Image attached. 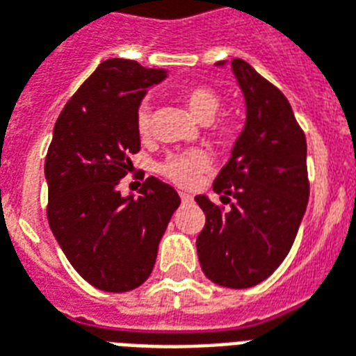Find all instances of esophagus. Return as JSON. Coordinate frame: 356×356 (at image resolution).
I'll return each mask as SVG.
<instances>
[{
  "instance_id": "34e87169",
  "label": "esophagus",
  "mask_w": 356,
  "mask_h": 356,
  "mask_svg": "<svg viewBox=\"0 0 356 356\" xmlns=\"http://www.w3.org/2000/svg\"><path fill=\"white\" fill-rule=\"evenodd\" d=\"M180 198H181V202H191L193 200L191 195H187V193H180Z\"/></svg>"
}]
</instances>
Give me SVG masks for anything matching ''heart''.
<instances>
[{
	"label": "heart",
	"mask_w": 356,
	"mask_h": 356,
	"mask_svg": "<svg viewBox=\"0 0 356 356\" xmlns=\"http://www.w3.org/2000/svg\"><path fill=\"white\" fill-rule=\"evenodd\" d=\"M184 102L187 109L198 122H211L216 115L221 109V96L216 90L204 87V85H195L184 92ZM137 129L145 137L150 131V111L148 107H140L137 113ZM213 135L219 140V145L230 147L239 135V124L232 118H221L219 122L213 124ZM211 165V158L204 150H191L186 154H176L165 159L159 172L169 178L172 184L180 187H191L197 184L200 175H204Z\"/></svg>",
	"instance_id": "b5f03b06"
}]
</instances>
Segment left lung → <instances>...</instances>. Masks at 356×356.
<instances>
[{
    "label": "left lung",
    "instance_id": "8db88e82",
    "mask_svg": "<svg viewBox=\"0 0 356 356\" xmlns=\"http://www.w3.org/2000/svg\"><path fill=\"white\" fill-rule=\"evenodd\" d=\"M230 66L243 92L247 120L213 181V191L230 206L195 197L206 216L197 252L211 282L241 290L266 280L288 256L310 186L307 139L290 102L243 59H232Z\"/></svg>",
    "mask_w": 356,
    "mask_h": 356
}]
</instances>
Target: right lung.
Wrapping results in <instances>:
<instances>
[{"label":"right lung","mask_w":356,"mask_h":356,"mask_svg":"<svg viewBox=\"0 0 356 356\" xmlns=\"http://www.w3.org/2000/svg\"><path fill=\"white\" fill-rule=\"evenodd\" d=\"M167 70L107 59L60 111L48 148V222L72 267L95 288H139L180 206L175 187L147 178L139 197H122L118 180L140 150L137 113Z\"/></svg>","instance_id":"right-lung-1"}]
</instances>
